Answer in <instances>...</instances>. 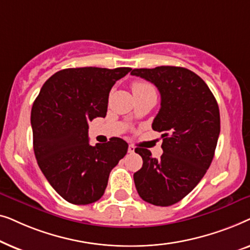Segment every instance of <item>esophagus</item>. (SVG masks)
Listing matches in <instances>:
<instances>
[{
  "instance_id": "obj_1",
  "label": "esophagus",
  "mask_w": 250,
  "mask_h": 250,
  "mask_svg": "<svg viewBox=\"0 0 250 250\" xmlns=\"http://www.w3.org/2000/svg\"><path fill=\"white\" fill-rule=\"evenodd\" d=\"M135 151V148L133 146H128V152L129 153H134Z\"/></svg>"
}]
</instances>
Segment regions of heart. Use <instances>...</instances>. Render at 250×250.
<instances>
[{"label": "heart", "instance_id": "obj_1", "mask_svg": "<svg viewBox=\"0 0 250 250\" xmlns=\"http://www.w3.org/2000/svg\"><path fill=\"white\" fill-rule=\"evenodd\" d=\"M150 88H153L151 85L148 83H145V82H134L132 84V92L133 94L141 93V92H145L146 90H150Z\"/></svg>", "mask_w": 250, "mask_h": 250}]
</instances>
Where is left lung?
Here are the masks:
<instances>
[{"label": "left lung", "instance_id": "8db88e82", "mask_svg": "<svg viewBox=\"0 0 250 250\" xmlns=\"http://www.w3.org/2000/svg\"><path fill=\"white\" fill-rule=\"evenodd\" d=\"M158 88L162 102L152 129L162 132L163 155L136 148L143 159L134 173L139 196L155 206L179 203L200 182L210 166L221 129L220 109L207 84L187 68L160 66L133 69Z\"/></svg>", "mask_w": 250, "mask_h": 250}]
</instances>
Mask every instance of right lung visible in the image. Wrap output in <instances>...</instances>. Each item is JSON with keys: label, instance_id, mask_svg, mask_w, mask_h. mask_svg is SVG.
I'll list each match as a JSON object with an SVG mask.
<instances>
[{"label": "right lung", "instance_id": "obj_1", "mask_svg": "<svg viewBox=\"0 0 250 250\" xmlns=\"http://www.w3.org/2000/svg\"><path fill=\"white\" fill-rule=\"evenodd\" d=\"M132 69L68 68L41 88L30 115L34 152L51 187L68 203L88 205L104 196L109 174L127 152L123 139L94 146L88 122L105 117L109 92Z\"/></svg>", "mask_w": 250, "mask_h": 250}]
</instances>
